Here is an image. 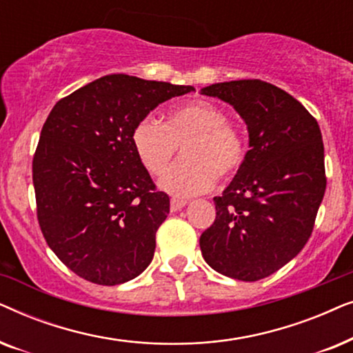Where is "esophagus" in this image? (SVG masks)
<instances>
[{
  "label": "esophagus",
  "mask_w": 353,
  "mask_h": 353,
  "mask_svg": "<svg viewBox=\"0 0 353 353\" xmlns=\"http://www.w3.org/2000/svg\"><path fill=\"white\" fill-rule=\"evenodd\" d=\"M188 202L186 201H181V199H176V197H173V199L170 201V210L172 212H178L181 210L183 207H186Z\"/></svg>",
  "instance_id": "esophagus-1"
}]
</instances>
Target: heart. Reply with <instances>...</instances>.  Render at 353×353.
<instances>
[{
	"label": "heart",
	"instance_id": "b5f03b06",
	"mask_svg": "<svg viewBox=\"0 0 353 353\" xmlns=\"http://www.w3.org/2000/svg\"><path fill=\"white\" fill-rule=\"evenodd\" d=\"M132 146L144 170L162 175L183 146V159L161 178V188L178 197L209 191L219 175L228 178L243 167L245 139L228 125V115L210 101L196 99L173 108L165 123L146 117L134 125Z\"/></svg>",
	"mask_w": 353,
	"mask_h": 353
}]
</instances>
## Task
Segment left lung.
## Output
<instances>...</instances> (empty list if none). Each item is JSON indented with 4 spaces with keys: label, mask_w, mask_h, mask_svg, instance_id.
Masks as SVG:
<instances>
[{
    "label": "left lung",
    "mask_w": 353,
    "mask_h": 353,
    "mask_svg": "<svg viewBox=\"0 0 353 353\" xmlns=\"http://www.w3.org/2000/svg\"><path fill=\"white\" fill-rule=\"evenodd\" d=\"M201 94L233 105L249 133L243 167L214 197L202 257L225 276L259 281L296 257L312 234L326 190L320 127L296 98L262 80L223 81Z\"/></svg>",
    "instance_id": "left-lung-1"
}]
</instances>
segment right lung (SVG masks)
<instances>
[{"mask_svg": "<svg viewBox=\"0 0 353 353\" xmlns=\"http://www.w3.org/2000/svg\"><path fill=\"white\" fill-rule=\"evenodd\" d=\"M192 86L110 74L57 101L33 156L37 214L67 268L103 286L127 283L151 263L170 199L139 163V120Z\"/></svg>", "mask_w": 353, "mask_h": 353, "instance_id": "obj_1", "label": "right lung"}]
</instances>
